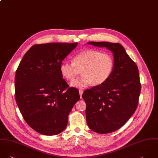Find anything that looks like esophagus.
Segmentation results:
<instances>
[{"label": "esophagus", "mask_w": 158, "mask_h": 158, "mask_svg": "<svg viewBox=\"0 0 158 158\" xmlns=\"http://www.w3.org/2000/svg\"><path fill=\"white\" fill-rule=\"evenodd\" d=\"M79 95H80V97H81V98H82V94H83V90H79Z\"/></svg>", "instance_id": "esophagus-1"}]
</instances>
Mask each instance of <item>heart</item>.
<instances>
[{
  "mask_svg": "<svg viewBox=\"0 0 158 158\" xmlns=\"http://www.w3.org/2000/svg\"><path fill=\"white\" fill-rule=\"evenodd\" d=\"M115 65L112 54L97 49H88L76 54L73 62H64L60 69L63 77L73 81L81 70L83 75L73 81L71 86L84 89L91 84L94 86L105 83L111 76Z\"/></svg>",
  "mask_w": 158,
  "mask_h": 158,
  "instance_id": "b5f03b06",
  "label": "heart"
}]
</instances>
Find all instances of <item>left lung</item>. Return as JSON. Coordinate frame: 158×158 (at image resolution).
Here are the masks:
<instances>
[{
	"mask_svg": "<svg viewBox=\"0 0 158 158\" xmlns=\"http://www.w3.org/2000/svg\"><path fill=\"white\" fill-rule=\"evenodd\" d=\"M87 43L105 47L114 56L115 65L110 78L82 94L87 105L86 120L90 129L99 134L112 132L123 126L137 109L140 93L139 69L120 43Z\"/></svg>",
	"mask_w": 158,
	"mask_h": 158,
	"instance_id": "left-lung-1",
	"label": "left lung"
}]
</instances>
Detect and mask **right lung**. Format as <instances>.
<instances>
[{"mask_svg":"<svg viewBox=\"0 0 158 158\" xmlns=\"http://www.w3.org/2000/svg\"><path fill=\"white\" fill-rule=\"evenodd\" d=\"M77 43L35 44L16 71L15 99L26 123L40 134L57 135L65 129L68 117L80 99L69 87L60 67Z\"/></svg>","mask_w":158,"mask_h":158,"instance_id":"add662e5","label":"right lung"}]
</instances>
